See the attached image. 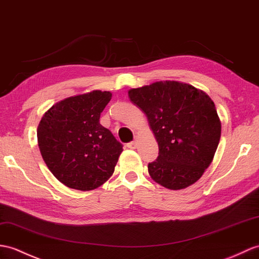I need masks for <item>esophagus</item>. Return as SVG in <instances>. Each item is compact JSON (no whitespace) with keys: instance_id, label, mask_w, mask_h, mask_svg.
<instances>
[{"instance_id":"esophagus-1","label":"esophagus","mask_w":259,"mask_h":259,"mask_svg":"<svg viewBox=\"0 0 259 259\" xmlns=\"http://www.w3.org/2000/svg\"><path fill=\"white\" fill-rule=\"evenodd\" d=\"M137 146H138V142H137L136 140L132 141V142H129V143L127 144V147H128L129 149H136Z\"/></svg>"}]
</instances>
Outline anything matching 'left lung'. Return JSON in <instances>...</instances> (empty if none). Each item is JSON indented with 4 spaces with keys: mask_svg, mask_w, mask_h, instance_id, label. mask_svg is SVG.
I'll list each match as a JSON object with an SVG mask.
<instances>
[{
    "mask_svg": "<svg viewBox=\"0 0 259 259\" xmlns=\"http://www.w3.org/2000/svg\"><path fill=\"white\" fill-rule=\"evenodd\" d=\"M130 100L146 113L159 146L148 164L155 182L170 190L194 184L212 163L221 139V120L213 100L179 81H157L130 89Z\"/></svg>",
    "mask_w": 259,
    "mask_h": 259,
    "instance_id": "8db88e82",
    "label": "left lung"
}]
</instances>
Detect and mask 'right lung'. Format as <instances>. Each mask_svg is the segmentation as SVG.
Instances as JSON below:
<instances>
[{"instance_id": "obj_1", "label": "right lung", "mask_w": 259, "mask_h": 259, "mask_svg": "<svg viewBox=\"0 0 259 259\" xmlns=\"http://www.w3.org/2000/svg\"><path fill=\"white\" fill-rule=\"evenodd\" d=\"M110 92L94 90L56 102L41 117L38 148L50 171L70 189L90 191L109 179L122 144L99 122Z\"/></svg>"}]
</instances>
